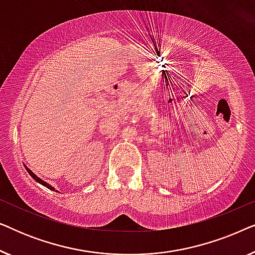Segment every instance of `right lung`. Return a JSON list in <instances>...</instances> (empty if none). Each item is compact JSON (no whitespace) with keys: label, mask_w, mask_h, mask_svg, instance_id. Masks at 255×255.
<instances>
[{"label":"right lung","mask_w":255,"mask_h":255,"mask_svg":"<svg viewBox=\"0 0 255 255\" xmlns=\"http://www.w3.org/2000/svg\"><path fill=\"white\" fill-rule=\"evenodd\" d=\"M25 169L27 170V173H29V174H30V176H31V177H32V179H34V180H36L38 183L43 184V186H44V187H46V188H48V189H50V190H53V191H58V190H55V188H54V187H52V186H51V184H48L47 182H45V181H44V180H41V179H40V177H38V176L36 175V174H34V173L32 172V170H31L30 168H27V167H26V166H25Z\"/></svg>","instance_id":"obj_1"}]
</instances>
